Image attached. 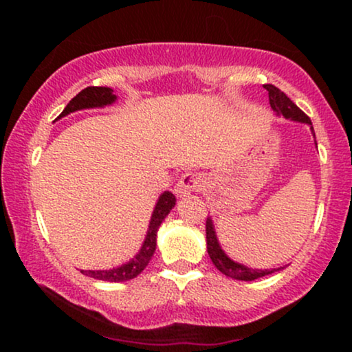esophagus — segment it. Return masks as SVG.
Returning a JSON list of instances; mask_svg holds the SVG:
<instances>
[{
    "label": "esophagus",
    "instance_id": "1",
    "mask_svg": "<svg viewBox=\"0 0 352 352\" xmlns=\"http://www.w3.org/2000/svg\"><path fill=\"white\" fill-rule=\"evenodd\" d=\"M201 187H204V176L200 173H186L175 186V194L177 197H186L192 192H200Z\"/></svg>",
    "mask_w": 352,
    "mask_h": 352
}]
</instances>
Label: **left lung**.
Masks as SVG:
<instances>
[{
	"instance_id": "left-lung-1",
	"label": "left lung",
	"mask_w": 352,
	"mask_h": 352,
	"mask_svg": "<svg viewBox=\"0 0 352 352\" xmlns=\"http://www.w3.org/2000/svg\"><path fill=\"white\" fill-rule=\"evenodd\" d=\"M264 88L267 89L269 104H271V109L274 110V112H276L277 115H282V117H285L288 120H293V122L309 124L312 136L316 138L311 118L307 117V115L302 112V110L298 107V105L293 102V100L288 98L285 93H282V91L276 88L274 85H264ZM316 146H317V142H316ZM206 250H208V254H210L211 261H213V264L216 266V269L223 272L224 276L235 278V280L250 282V280H254V278L269 276V274L277 272L282 269V267L264 269V271H261V269H252V267L243 266V264H240V263L232 261V259H230L228 254L224 253V250L221 248L218 237H216L214 226H213V221H211V218H206Z\"/></svg>"
}]
</instances>
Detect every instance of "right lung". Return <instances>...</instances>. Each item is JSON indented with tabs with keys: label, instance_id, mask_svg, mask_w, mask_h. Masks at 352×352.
I'll return each mask as SVG.
<instances>
[{
	"label": "right lung",
	"instance_id": "1",
	"mask_svg": "<svg viewBox=\"0 0 352 352\" xmlns=\"http://www.w3.org/2000/svg\"><path fill=\"white\" fill-rule=\"evenodd\" d=\"M115 100H117V96L113 94V89L105 88V86H88V88L80 91V93L67 104V107L62 110L59 118L65 117V115H69L72 112H76V110L105 107V105L113 104ZM175 205L176 197L173 195L171 192L166 190L158 197V201L155 208H153L151 218V224H148L147 229L146 240H144L142 247L138 252L136 256L129 259L126 264H122V266L113 269H107V271H81V274L104 282H126L131 280L134 277H138L139 274L146 269L148 261H151V258L153 256V253H155L158 228H160L162 221L166 218L168 213H170Z\"/></svg>",
	"mask_w": 352,
	"mask_h": 352
}]
</instances>
